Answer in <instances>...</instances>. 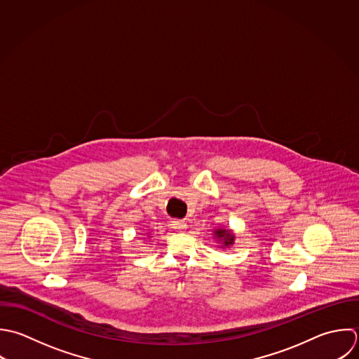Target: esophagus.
<instances>
[{
  "instance_id": "34e87169",
  "label": "esophagus",
  "mask_w": 359,
  "mask_h": 359,
  "mask_svg": "<svg viewBox=\"0 0 359 359\" xmlns=\"http://www.w3.org/2000/svg\"><path fill=\"white\" fill-rule=\"evenodd\" d=\"M172 226H173V229H176V231H179V232H183V231H186L187 224H186V221L175 219V221H172Z\"/></svg>"
}]
</instances>
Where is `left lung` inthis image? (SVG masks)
<instances>
[{
	"instance_id": "left-lung-1",
	"label": "left lung",
	"mask_w": 359,
	"mask_h": 359,
	"mask_svg": "<svg viewBox=\"0 0 359 359\" xmlns=\"http://www.w3.org/2000/svg\"><path fill=\"white\" fill-rule=\"evenodd\" d=\"M214 236L219 241V243H222V248H229L231 245H233V241H235V235L229 229L219 228L214 232Z\"/></svg>"
}]
</instances>
